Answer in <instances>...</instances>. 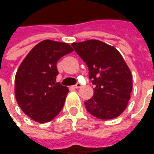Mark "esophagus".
<instances>
[{"mask_svg": "<svg viewBox=\"0 0 154 154\" xmlns=\"http://www.w3.org/2000/svg\"><path fill=\"white\" fill-rule=\"evenodd\" d=\"M74 87H75V88H80V87H81V84H80V83H77V84L74 85Z\"/></svg>", "mask_w": 154, "mask_h": 154, "instance_id": "1", "label": "esophagus"}]
</instances>
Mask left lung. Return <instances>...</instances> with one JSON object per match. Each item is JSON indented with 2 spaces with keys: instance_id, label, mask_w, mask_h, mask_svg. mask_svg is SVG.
<instances>
[{
  "instance_id": "8db88e82",
  "label": "left lung",
  "mask_w": 154,
  "mask_h": 154,
  "mask_svg": "<svg viewBox=\"0 0 154 154\" xmlns=\"http://www.w3.org/2000/svg\"><path fill=\"white\" fill-rule=\"evenodd\" d=\"M89 69V78L95 85L94 95L85 102L87 111L100 119L119 116L130 99L133 83L130 69L121 54L98 40L71 44Z\"/></svg>"
}]
</instances>
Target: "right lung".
Instances as JSON below:
<instances>
[{"label":"right lung","instance_id":"right-lung-1","mask_svg":"<svg viewBox=\"0 0 154 154\" xmlns=\"http://www.w3.org/2000/svg\"><path fill=\"white\" fill-rule=\"evenodd\" d=\"M73 51L65 43L45 40L34 47L15 77V95L25 114L38 123L53 119L63 108L68 87L56 83L57 61Z\"/></svg>","mask_w":154,"mask_h":154}]
</instances>
